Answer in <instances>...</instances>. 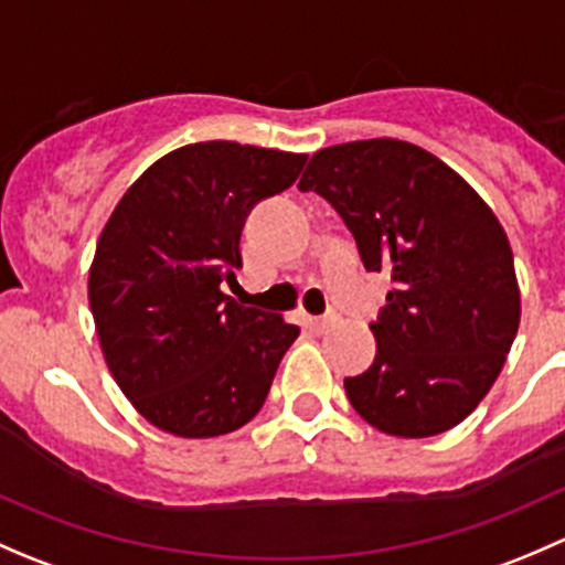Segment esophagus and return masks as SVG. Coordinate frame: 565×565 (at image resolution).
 <instances>
[{"label": "esophagus", "mask_w": 565, "mask_h": 565, "mask_svg": "<svg viewBox=\"0 0 565 565\" xmlns=\"http://www.w3.org/2000/svg\"><path fill=\"white\" fill-rule=\"evenodd\" d=\"M335 319H339V315H335V311H328V315L311 319V328H315L317 333H322V330H328L330 324H335Z\"/></svg>", "instance_id": "34e87169"}]
</instances>
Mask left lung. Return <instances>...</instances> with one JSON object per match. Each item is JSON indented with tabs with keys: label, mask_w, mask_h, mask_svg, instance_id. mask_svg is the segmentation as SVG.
Masks as SVG:
<instances>
[{
	"label": "left lung",
	"mask_w": 565,
	"mask_h": 565,
	"mask_svg": "<svg viewBox=\"0 0 565 565\" xmlns=\"http://www.w3.org/2000/svg\"><path fill=\"white\" fill-rule=\"evenodd\" d=\"M300 191L328 199L363 267L393 289L374 363L344 388L374 429L431 437L487 396L520 328L514 254L489 204L431 152L366 139L311 156Z\"/></svg>",
	"instance_id": "8db88e82"
}]
</instances>
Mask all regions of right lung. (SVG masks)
Returning a JSON list of instances; mask_svg holds the SVG:
<instances>
[{"instance_id": "obj_1", "label": "right lung", "mask_w": 565, "mask_h": 565, "mask_svg": "<svg viewBox=\"0 0 565 565\" xmlns=\"http://www.w3.org/2000/svg\"><path fill=\"white\" fill-rule=\"evenodd\" d=\"M306 156L199 141L125 191L89 267V309L117 385L158 429L218 437L265 404L298 324L246 309L224 284L243 267L256 202L287 191Z\"/></svg>"}]
</instances>
